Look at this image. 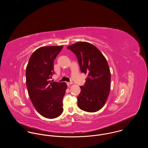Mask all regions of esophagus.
Instances as JSON below:
<instances>
[{
  "label": "esophagus",
  "mask_w": 148,
  "mask_h": 148,
  "mask_svg": "<svg viewBox=\"0 0 148 148\" xmlns=\"http://www.w3.org/2000/svg\"><path fill=\"white\" fill-rule=\"evenodd\" d=\"M73 84V83L72 82H67L66 83V84L68 86H69V85H72Z\"/></svg>",
  "instance_id": "obj_1"
}]
</instances>
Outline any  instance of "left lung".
<instances>
[{
  "mask_svg": "<svg viewBox=\"0 0 148 148\" xmlns=\"http://www.w3.org/2000/svg\"><path fill=\"white\" fill-rule=\"evenodd\" d=\"M77 58L82 72L88 75L77 97L83 110L96 112L106 104L110 90L111 75L106 58L94 45L79 42L67 47Z\"/></svg>",
  "mask_w": 148,
  "mask_h": 148,
  "instance_id": "1",
  "label": "left lung"
}]
</instances>
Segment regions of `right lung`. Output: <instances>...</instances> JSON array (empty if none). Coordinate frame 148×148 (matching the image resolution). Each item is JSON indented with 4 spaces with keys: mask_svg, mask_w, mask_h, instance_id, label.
Here are the masks:
<instances>
[{
    "mask_svg": "<svg viewBox=\"0 0 148 148\" xmlns=\"http://www.w3.org/2000/svg\"><path fill=\"white\" fill-rule=\"evenodd\" d=\"M63 46L42 47L31 55L25 76L28 95L36 110L47 119H55L63 112L65 83L51 82L53 62Z\"/></svg>",
    "mask_w": 148,
    "mask_h": 148,
    "instance_id": "obj_1",
    "label": "right lung"
}]
</instances>
